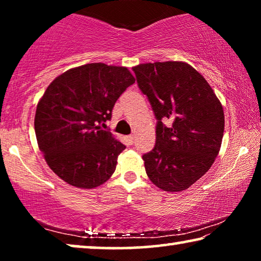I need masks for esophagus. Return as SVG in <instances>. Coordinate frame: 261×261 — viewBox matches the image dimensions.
<instances>
[{
  "label": "esophagus",
  "mask_w": 261,
  "mask_h": 261,
  "mask_svg": "<svg viewBox=\"0 0 261 261\" xmlns=\"http://www.w3.org/2000/svg\"><path fill=\"white\" fill-rule=\"evenodd\" d=\"M127 139H129L130 143L132 144V143H134V140H135V136H134V135H130V136H127Z\"/></svg>",
  "instance_id": "34e87169"
}]
</instances>
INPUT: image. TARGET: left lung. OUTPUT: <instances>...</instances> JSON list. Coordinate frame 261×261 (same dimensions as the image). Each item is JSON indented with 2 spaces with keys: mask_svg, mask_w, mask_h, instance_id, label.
Segmentation results:
<instances>
[{
  "mask_svg": "<svg viewBox=\"0 0 261 261\" xmlns=\"http://www.w3.org/2000/svg\"><path fill=\"white\" fill-rule=\"evenodd\" d=\"M156 118L155 146L143 155L146 174L163 191L178 192L204 176L218 156L222 105L206 79L184 62L132 68ZM169 119V126L162 121Z\"/></svg>",
  "mask_w": 261,
  "mask_h": 261,
  "instance_id": "obj_1",
  "label": "left lung"
}]
</instances>
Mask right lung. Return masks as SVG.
Masks as SVG:
<instances>
[{"label":"right lung","instance_id":"obj_1","mask_svg":"<svg viewBox=\"0 0 261 261\" xmlns=\"http://www.w3.org/2000/svg\"><path fill=\"white\" fill-rule=\"evenodd\" d=\"M134 83L127 68L90 63L49 84L37 106L34 130L47 165L61 179L93 189L114 174L125 145L101 125Z\"/></svg>","mask_w":261,"mask_h":261}]
</instances>
